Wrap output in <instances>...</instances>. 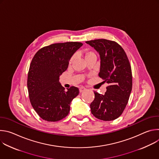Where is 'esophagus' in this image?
I'll return each mask as SVG.
<instances>
[{"instance_id":"obj_1","label":"esophagus","mask_w":159,"mask_h":159,"mask_svg":"<svg viewBox=\"0 0 159 159\" xmlns=\"http://www.w3.org/2000/svg\"><path fill=\"white\" fill-rule=\"evenodd\" d=\"M87 90V89L85 88L84 87H80L79 88V90H80V93H82V92L85 91V90Z\"/></svg>"}]
</instances>
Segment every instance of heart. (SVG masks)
<instances>
[{
    "mask_svg": "<svg viewBox=\"0 0 159 159\" xmlns=\"http://www.w3.org/2000/svg\"><path fill=\"white\" fill-rule=\"evenodd\" d=\"M94 55L93 52H87V53H86V54H85V58H87V57H89V56H90V55ZM75 56L72 57V58H71V60H70V63H72L73 61L75 60Z\"/></svg>",
    "mask_w": 159,
    "mask_h": 159,
    "instance_id": "1",
    "label": "heart"
}]
</instances>
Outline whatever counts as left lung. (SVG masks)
I'll return each mask as SVG.
<instances>
[{"label":"left lung","mask_w":159,"mask_h":159,"mask_svg":"<svg viewBox=\"0 0 159 159\" xmlns=\"http://www.w3.org/2000/svg\"><path fill=\"white\" fill-rule=\"evenodd\" d=\"M99 54V76L109 84L104 95L94 92L90 104L92 114L103 121H112L123 113L132 89L131 66L123 48L115 41L99 39L85 42Z\"/></svg>","instance_id":"1"}]
</instances>
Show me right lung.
I'll use <instances>...</instances> for the list:
<instances>
[{
	"instance_id": "1",
	"label": "right lung",
	"mask_w": 159,
	"mask_h": 159,
	"mask_svg": "<svg viewBox=\"0 0 159 159\" xmlns=\"http://www.w3.org/2000/svg\"><path fill=\"white\" fill-rule=\"evenodd\" d=\"M82 45L79 42L52 44L40 49L34 56L27 85L31 105L43 120L58 121L69 113L70 103L79 90L72 86L65 91L59 79Z\"/></svg>"
}]
</instances>
